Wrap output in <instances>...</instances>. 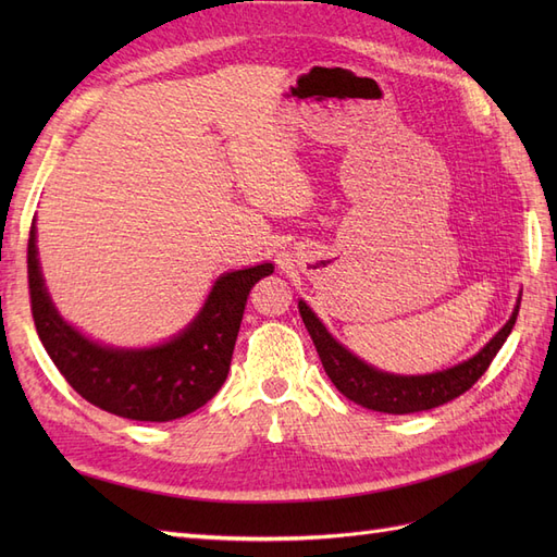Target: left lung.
Returning a JSON list of instances; mask_svg holds the SVG:
<instances>
[{
    "label": "left lung",
    "instance_id": "8db88e82",
    "mask_svg": "<svg viewBox=\"0 0 557 557\" xmlns=\"http://www.w3.org/2000/svg\"><path fill=\"white\" fill-rule=\"evenodd\" d=\"M518 309H520V301L516 305L509 323L504 325L493 339L467 362L444 369V372L425 374V376H395L364 364L362 360L352 356V352H348L339 342H334L332 334L325 330V325L315 318V313L305 305V301H299L301 320H305V325L313 339V346L318 350V358L323 362L332 383L336 385V391H339L344 397H348L350 401L360 404V407L381 411V413L428 411L434 407H442V404L467 393L469 387L485 374V369L491 367L497 350L502 348L504 342H507V336L516 325Z\"/></svg>",
    "mask_w": 557,
    "mask_h": 557
}]
</instances>
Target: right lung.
Masks as SVG:
<instances>
[{
  "label": "right lung",
  "mask_w": 557,
  "mask_h": 557,
  "mask_svg": "<svg viewBox=\"0 0 557 557\" xmlns=\"http://www.w3.org/2000/svg\"><path fill=\"white\" fill-rule=\"evenodd\" d=\"M29 227L27 281L39 339L74 391L97 409L129 420L166 423L188 416L221 391L252 285L274 272L264 262L215 281L205 309L176 339L148 350L99 346L66 325L50 301Z\"/></svg>",
  "instance_id": "add662e5"
}]
</instances>
